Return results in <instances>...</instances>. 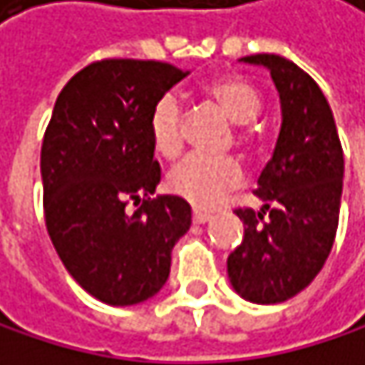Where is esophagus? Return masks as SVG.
Masks as SVG:
<instances>
[{
  "instance_id": "esophagus-1",
  "label": "esophagus",
  "mask_w": 365,
  "mask_h": 365,
  "mask_svg": "<svg viewBox=\"0 0 365 365\" xmlns=\"http://www.w3.org/2000/svg\"><path fill=\"white\" fill-rule=\"evenodd\" d=\"M191 217H193V222H195V224H205V222H209V220H211V215H209V213L197 211V209H193Z\"/></svg>"
}]
</instances>
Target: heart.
<instances>
[{
    "label": "heart",
    "instance_id": "b5f03b06",
    "mask_svg": "<svg viewBox=\"0 0 365 365\" xmlns=\"http://www.w3.org/2000/svg\"><path fill=\"white\" fill-rule=\"evenodd\" d=\"M205 93L222 106V110L237 123V137L252 141V121L261 110L259 91L240 76H222L205 86ZM148 133L152 148L160 156H174L185 137V108L176 93L160 96L148 117ZM246 178L242 163L232 156L187 154L168 174V189L200 209L222 205Z\"/></svg>",
    "mask_w": 365,
    "mask_h": 365
}]
</instances>
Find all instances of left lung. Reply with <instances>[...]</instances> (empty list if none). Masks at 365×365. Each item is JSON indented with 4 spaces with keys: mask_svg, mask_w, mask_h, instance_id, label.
Listing matches in <instances>:
<instances>
[{
    "mask_svg": "<svg viewBox=\"0 0 365 365\" xmlns=\"http://www.w3.org/2000/svg\"><path fill=\"white\" fill-rule=\"evenodd\" d=\"M269 69L283 123L255 193L261 211L237 209L244 240L228 255V279L250 302L277 304L322 269L337 232L344 152L331 106L316 80L277 53L242 58Z\"/></svg>",
    "mask_w": 365,
    "mask_h": 365,
    "instance_id": "1",
    "label": "left lung"
}]
</instances>
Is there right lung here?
<instances>
[{
    "label": "right lung",
    "mask_w": 365,
    "mask_h": 365,
    "mask_svg": "<svg viewBox=\"0 0 365 365\" xmlns=\"http://www.w3.org/2000/svg\"><path fill=\"white\" fill-rule=\"evenodd\" d=\"M185 76L158 61H96L63 86L47 123L41 176L49 240L76 283L106 304L152 298L191 226L182 197H150L160 168L148 117ZM130 202L140 205L135 214L125 211Z\"/></svg>",
    "instance_id": "add662e5"
}]
</instances>
